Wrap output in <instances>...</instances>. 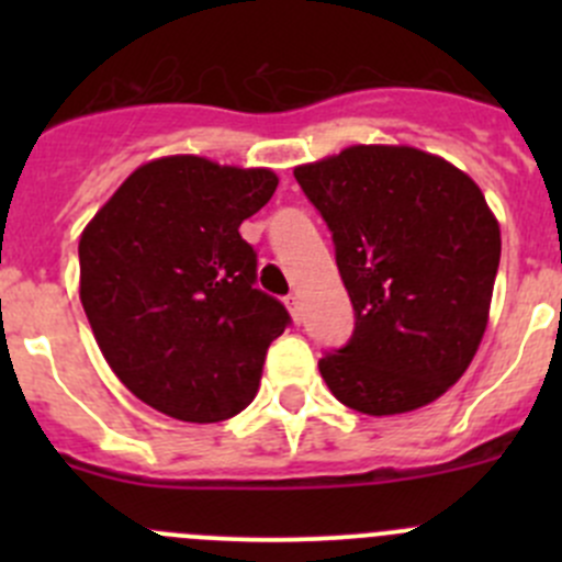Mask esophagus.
<instances>
[{
    "mask_svg": "<svg viewBox=\"0 0 562 562\" xmlns=\"http://www.w3.org/2000/svg\"><path fill=\"white\" fill-rule=\"evenodd\" d=\"M285 304H288V310H291V315H293V321H302V302H299V296L296 293H291V296L285 299Z\"/></svg>",
    "mask_w": 562,
    "mask_h": 562,
    "instance_id": "esophagus-1",
    "label": "esophagus"
}]
</instances>
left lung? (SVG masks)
Listing matches in <instances>:
<instances>
[{"label":"left lung","mask_w":562,"mask_h":562,"mask_svg":"<svg viewBox=\"0 0 562 562\" xmlns=\"http://www.w3.org/2000/svg\"><path fill=\"white\" fill-rule=\"evenodd\" d=\"M326 220L356 326L317 367L342 405L394 416L438 400L479 350L501 228L468 173L413 146H350L299 166Z\"/></svg>","instance_id":"1"}]
</instances>
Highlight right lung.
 Returning <instances> with one entry per match:
<instances>
[{
  "mask_svg": "<svg viewBox=\"0 0 562 562\" xmlns=\"http://www.w3.org/2000/svg\"><path fill=\"white\" fill-rule=\"evenodd\" d=\"M274 190L269 168L162 157L81 234L83 313L119 381L155 411L214 424L252 402L291 315L255 288L258 255L239 225Z\"/></svg>",
  "mask_w": 562,
  "mask_h": 562,
  "instance_id": "obj_1",
  "label": "right lung"
}]
</instances>
